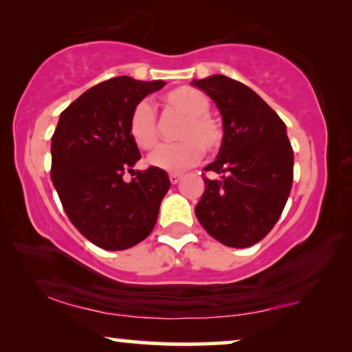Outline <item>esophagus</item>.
Returning a JSON list of instances; mask_svg holds the SVG:
<instances>
[{
	"label": "esophagus",
	"instance_id": "obj_1",
	"mask_svg": "<svg viewBox=\"0 0 352 352\" xmlns=\"http://www.w3.org/2000/svg\"><path fill=\"white\" fill-rule=\"evenodd\" d=\"M179 179H181L179 173H170V181H171V184H177V182H179Z\"/></svg>",
	"mask_w": 352,
	"mask_h": 352
}]
</instances>
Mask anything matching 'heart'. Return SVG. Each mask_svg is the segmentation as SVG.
<instances>
[{"label": "heart", "instance_id": "obj_1", "mask_svg": "<svg viewBox=\"0 0 352 352\" xmlns=\"http://www.w3.org/2000/svg\"><path fill=\"white\" fill-rule=\"evenodd\" d=\"M163 100L171 109L186 115V120L177 131L181 142L166 144L151 153L148 163L152 166L166 171H182L200 160L204 148L208 153L218 151L223 144L224 131L218 120L208 113L211 102L201 91L182 86L170 91ZM128 128L139 148L151 151L157 146V113L148 100H141L134 105Z\"/></svg>", "mask_w": 352, "mask_h": 352}]
</instances>
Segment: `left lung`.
I'll list each match as a JSON object with an SVG mask.
<instances>
[{
    "label": "left lung",
    "mask_w": 352,
    "mask_h": 352,
    "mask_svg": "<svg viewBox=\"0 0 352 352\" xmlns=\"http://www.w3.org/2000/svg\"><path fill=\"white\" fill-rule=\"evenodd\" d=\"M223 117L224 139L204 177L195 216L226 247L247 248L280 218L293 184V151L280 117L248 86L224 75L194 80Z\"/></svg>",
    "instance_id": "obj_1"
}]
</instances>
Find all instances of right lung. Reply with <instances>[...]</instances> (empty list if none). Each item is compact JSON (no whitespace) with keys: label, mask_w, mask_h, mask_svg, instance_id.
Returning <instances> with one entry per match:
<instances>
[{"label":"right lung","mask_w":352,"mask_h":352,"mask_svg":"<svg viewBox=\"0 0 352 352\" xmlns=\"http://www.w3.org/2000/svg\"><path fill=\"white\" fill-rule=\"evenodd\" d=\"M165 86L117 76L93 86L60 113L51 139V179L72 224L104 250L142 242L170 189L166 171H134L141 158L129 134L134 105ZM126 170L136 174L129 183Z\"/></svg>","instance_id":"1"}]
</instances>
